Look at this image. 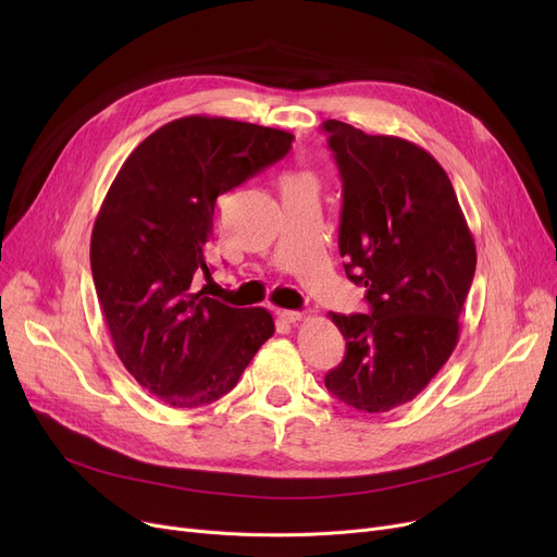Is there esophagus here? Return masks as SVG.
I'll return each instance as SVG.
<instances>
[{"label":"esophagus","mask_w":557,"mask_h":557,"mask_svg":"<svg viewBox=\"0 0 557 557\" xmlns=\"http://www.w3.org/2000/svg\"><path fill=\"white\" fill-rule=\"evenodd\" d=\"M277 318L284 320V323H298V320L305 318V311H290V309H277Z\"/></svg>","instance_id":"esophagus-1"}]
</instances>
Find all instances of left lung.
Segmentation results:
<instances>
[{"instance_id": "obj_1", "label": "left lung", "mask_w": 557, "mask_h": 557, "mask_svg": "<svg viewBox=\"0 0 557 557\" xmlns=\"http://www.w3.org/2000/svg\"><path fill=\"white\" fill-rule=\"evenodd\" d=\"M343 181L338 250L370 313H330L345 359L325 386L363 413L420 395L458 343L476 246L449 175L422 146L327 120Z\"/></svg>"}]
</instances>
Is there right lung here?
Listing matches in <instances>:
<instances>
[{"label": "right lung", "instance_id": "add662e5", "mask_svg": "<svg viewBox=\"0 0 557 557\" xmlns=\"http://www.w3.org/2000/svg\"><path fill=\"white\" fill-rule=\"evenodd\" d=\"M294 135L227 116H181L146 137L112 181L92 227L90 263L116 357L173 408L237 386L275 323L194 294L210 277L216 198L282 160Z\"/></svg>", "mask_w": 557, "mask_h": 557}]
</instances>
